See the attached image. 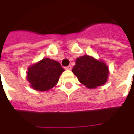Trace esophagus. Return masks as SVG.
Here are the masks:
<instances>
[{"mask_svg":"<svg viewBox=\"0 0 134 134\" xmlns=\"http://www.w3.org/2000/svg\"><path fill=\"white\" fill-rule=\"evenodd\" d=\"M65 69L71 70V65H68V66H65Z\"/></svg>","mask_w":134,"mask_h":134,"instance_id":"1","label":"esophagus"}]
</instances>
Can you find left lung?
Instances as JSON below:
<instances>
[{"label":"left lung","instance_id":"1","mask_svg":"<svg viewBox=\"0 0 134 134\" xmlns=\"http://www.w3.org/2000/svg\"><path fill=\"white\" fill-rule=\"evenodd\" d=\"M72 72L82 84L90 89L104 84L109 73L108 67L104 62L98 61L88 55L76 59Z\"/></svg>","mask_w":134,"mask_h":134}]
</instances>
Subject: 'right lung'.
<instances>
[{
  "mask_svg": "<svg viewBox=\"0 0 134 134\" xmlns=\"http://www.w3.org/2000/svg\"><path fill=\"white\" fill-rule=\"evenodd\" d=\"M64 69L59 63L45 58L29 68L27 80L35 90L47 91L57 83Z\"/></svg>",
  "mask_w": 134,
  "mask_h": 134,
  "instance_id": "1",
  "label": "right lung"
}]
</instances>
